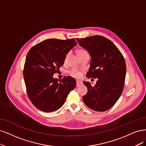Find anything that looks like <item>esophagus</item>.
<instances>
[{
    "label": "esophagus",
    "instance_id": "1",
    "mask_svg": "<svg viewBox=\"0 0 146 146\" xmlns=\"http://www.w3.org/2000/svg\"><path fill=\"white\" fill-rule=\"evenodd\" d=\"M83 84V83L82 82H81V81H76V86L77 87H79V86H82Z\"/></svg>",
    "mask_w": 146,
    "mask_h": 146
}]
</instances>
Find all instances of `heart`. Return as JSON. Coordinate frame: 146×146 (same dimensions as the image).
Here are the masks:
<instances>
[{
	"label": "heart",
	"instance_id": "obj_1",
	"mask_svg": "<svg viewBox=\"0 0 146 146\" xmlns=\"http://www.w3.org/2000/svg\"><path fill=\"white\" fill-rule=\"evenodd\" d=\"M86 53H87V51L85 50L80 49V50H79L78 51V56L82 55V54H86ZM70 74H71L72 76L75 77V78H79V77H81V73L80 72H79V71H78V70H76V69L72 70L71 71H70Z\"/></svg>",
	"mask_w": 146,
	"mask_h": 146
}]
</instances>
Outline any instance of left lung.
I'll use <instances>...</instances> for the list:
<instances>
[{"mask_svg":"<svg viewBox=\"0 0 146 146\" xmlns=\"http://www.w3.org/2000/svg\"><path fill=\"white\" fill-rule=\"evenodd\" d=\"M76 40L91 56L87 76L98 78L94 87L89 82H84L88 91L82 96L83 101L93 110L107 111L123 92L126 74L124 58L116 46L104 36L96 35Z\"/></svg>","mask_w":146,"mask_h":146,"instance_id":"8db88e82","label":"left lung"}]
</instances>
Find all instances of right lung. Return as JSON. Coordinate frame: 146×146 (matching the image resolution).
I'll use <instances>...</instances> for the list:
<instances>
[{"label":"right lung","mask_w":146,"mask_h":146,"mask_svg":"<svg viewBox=\"0 0 146 146\" xmlns=\"http://www.w3.org/2000/svg\"><path fill=\"white\" fill-rule=\"evenodd\" d=\"M76 45L73 39H49L29 51L23 78L28 96L37 109L45 112L57 110L76 87L72 77H64L60 81L53 76L64 64L67 54Z\"/></svg>","instance_id":"right-lung-1"}]
</instances>
